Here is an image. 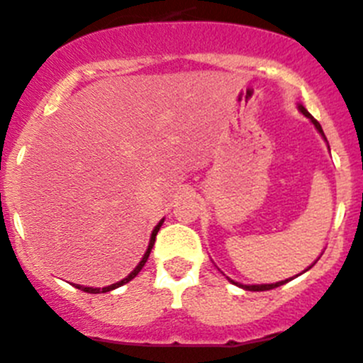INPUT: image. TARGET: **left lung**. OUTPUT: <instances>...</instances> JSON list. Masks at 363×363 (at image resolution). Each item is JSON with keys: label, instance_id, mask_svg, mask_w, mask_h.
<instances>
[{"label": "left lung", "instance_id": "8db88e82", "mask_svg": "<svg viewBox=\"0 0 363 363\" xmlns=\"http://www.w3.org/2000/svg\"><path fill=\"white\" fill-rule=\"evenodd\" d=\"M297 109H299V111H301V113H303V114H304V116H306V118H310V121H311V123H313V125H315V128H316V130H318V133H320V135H322V137H323V139H325V133H323V130H322V127H320V123H318V121H316V120H315V118H313V116H311V114H310V113H308V109H306V108H304V106H303V104H297ZM325 140H327V139H325ZM315 262H316V261H315ZM315 262H313V264H311V266H310V268H308V269H311V268H313V266H315ZM308 269H304V272H308ZM304 272H303V273H304ZM228 280H230L233 285H236V287L243 289V291H252V292H261V291H272V289H277V287H280V285H284V284H287V281H291V280H292V278H287V280H281V281H277V284H261V285H243V284H238V281L231 280V278H228Z\"/></svg>", "mask_w": 363, "mask_h": 363}]
</instances>
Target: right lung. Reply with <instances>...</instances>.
Here are the masks:
<instances>
[{"mask_svg":"<svg viewBox=\"0 0 363 363\" xmlns=\"http://www.w3.org/2000/svg\"><path fill=\"white\" fill-rule=\"evenodd\" d=\"M163 220L165 219H162L160 220L158 224H156L155 226V230H152V233H151V238H150V245H147V250L144 252V255H143V259H140V262L139 264L135 266V268H133V272L128 274V277H125L123 280H120V281H116V284H113V285H108V287H102V289H94V287H85V285H78V284H72L74 285L76 289H79V291H83V292H89V294H104V292H109V291H114V289H118V287H121V285H125V284H128V281L132 280V278H135L137 274H139V272L140 269H143V266L146 264V261H147V257H150V254H151V249H152V245H155V238H156V235H158V231H160V228H162V224H163Z\"/></svg>","mask_w":363,"mask_h":363,"instance_id":"1","label":"right lung"}]
</instances>
